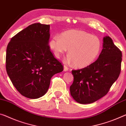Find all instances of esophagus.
<instances>
[{
	"label": "esophagus",
	"instance_id": "esophagus-1",
	"mask_svg": "<svg viewBox=\"0 0 126 126\" xmlns=\"http://www.w3.org/2000/svg\"><path fill=\"white\" fill-rule=\"evenodd\" d=\"M68 70V68L66 65H64V71H67Z\"/></svg>",
	"mask_w": 126,
	"mask_h": 126
}]
</instances>
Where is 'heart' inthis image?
Segmentation results:
<instances>
[{
  "mask_svg": "<svg viewBox=\"0 0 126 126\" xmlns=\"http://www.w3.org/2000/svg\"><path fill=\"white\" fill-rule=\"evenodd\" d=\"M50 49L57 58L69 49L67 61L77 67L90 65L97 58L101 47V41L96 36L86 32L72 30L54 36L49 43Z\"/></svg>",
  "mask_w": 126,
  "mask_h": 126,
  "instance_id": "obj_1",
  "label": "heart"
}]
</instances>
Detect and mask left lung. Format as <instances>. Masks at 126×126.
I'll return each mask as SVG.
<instances>
[{
  "label": "left lung",
  "instance_id": "8db88e82",
  "mask_svg": "<svg viewBox=\"0 0 126 126\" xmlns=\"http://www.w3.org/2000/svg\"><path fill=\"white\" fill-rule=\"evenodd\" d=\"M122 52L109 36L103 38V49L98 59L82 69L72 70L74 79L71 95L80 104H90L104 96L118 78Z\"/></svg>",
  "mask_w": 126,
  "mask_h": 126
}]
</instances>
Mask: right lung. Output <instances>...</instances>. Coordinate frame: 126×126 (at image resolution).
<instances>
[{
    "label": "right lung",
    "instance_id": "obj_1",
    "mask_svg": "<svg viewBox=\"0 0 126 126\" xmlns=\"http://www.w3.org/2000/svg\"><path fill=\"white\" fill-rule=\"evenodd\" d=\"M50 25L36 23L12 38L6 52V70L22 95L37 99L48 90L51 78L63 71L48 45Z\"/></svg>",
    "mask_w": 126,
    "mask_h": 126
}]
</instances>
